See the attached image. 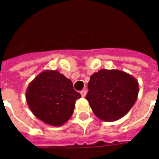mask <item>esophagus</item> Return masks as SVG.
<instances>
[{"instance_id":"1","label":"esophagus","mask_w":159,"mask_h":159,"mask_svg":"<svg viewBox=\"0 0 159 159\" xmlns=\"http://www.w3.org/2000/svg\"><path fill=\"white\" fill-rule=\"evenodd\" d=\"M86 94H87V91H86V90L81 91V95H82V98H84L85 96H86Z\"/></svg>"}]
</instances>
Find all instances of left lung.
Here are the masks:
<instances>
[{"label":"left lung","mask_w":159,"mask_h":159,"mask_svg":"<svg viewBox=\"0 0 159 159\" xmlns=\"http://www.w3.org/2000/svg\"><path fill=\"white\" fill-rule=\"evenodd\" d=\"M86 99L94 114L102 121L123 117L134 105L139 83L134 77L118 70H100L92 75Z\"/></svg>","instance_id":"obj_1"}]
</instances>
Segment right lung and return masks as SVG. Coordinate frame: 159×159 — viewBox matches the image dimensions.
Here are the masks:
<instances>
[{
  "mask_svg": "<svg viewBox=\"0 0 159 159\" xmlns=\"http://www.w3.org/2000/svg\"><path fill=\"white\" fill-rule=\"evenodd\" d=\"M26 98L37 118L49 125L61 126L71 117L81 94L74 90L71 80L59 71H45L30 83Z\"/></svg>",
  "mask_w": 159,
  "mask_h": 159,
  "instance_id": "add662e5",
  "label": "right lung"
}]
</instances>
